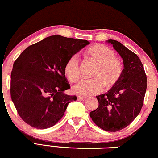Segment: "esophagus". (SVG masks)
I'll list each match as a JSON object with an SVG mask.
<instances>
[{"label":"esophagus","instance_id":"esophagus-1","mask_svg":"<svg viewBox=\"0 0 158 158\" xmlns=\"http://www.w3.org/2000/svg\"><path fill=\"white\" fill-rule=\"evenodd\" d=\"M77 99L79 100H82V101H84L87 99V98H85V97H81V96H78L77 97Z\"/></svg>","mask_w":158,"mask_h":158}]
</instances>
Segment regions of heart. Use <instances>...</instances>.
<instances>
[{"label":"heart","instance_id":"heart-1","mask_svg":"<svg viewBox=\"0 0 158 158\" xmlns=\"http://www.w3.org/2000/svg\"><path fill=\"white\" fill-rule=\"evenodd\" d=\"M87 58L95 65L91 80H82L74 85L73 91L81 97H89L102 92L104 86L111 89L121 79L123 68L121 61L116 58L114 51L104 44H95L85 51ZM65 73L72 81H76L80 77V65L78 58L73 56L64 68Z\"/></svg>","mask_w":158,"mask_h":158}]
</instances>
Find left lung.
Segmentation results:
<instances>
[{
	"label": "left lung",
	"instance_id": "obj_1",
	"mask_svg": "<svg viewBox=\"0 0 158 158\" xmlns=\"http://www.w3.org/2000/svg\"><path fill=\"white\" fill-rule=\"evenodd\" d=\"M108 43L123 60V72L120 81L107 93L96 96L99 105L90 113L93 121L102 129L117 132L132 123L142 108L147 78L143 66L135 53L114 40Z\"/></svg>",
	"mask_w": 158,
	"mask_h": 158
}]
</instances>
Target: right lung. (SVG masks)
Wrapping results in <instances>:
<instances>
[{"label": "right lung", "mask_w": 158, "mask_h": 158, "mask_svg": "<svg viewBox=\"0 0 158 158\" xmlns=\"http://www.w3.org/2000/svg\"><path fill=\"white\" fill-rule=\"evenodd\" d=\"M90 42L59 35L47 37L26 48L15 61L10 94L21 119L31 127L47 129L63 116L75 95L65 78V65L69 58Z\"/></svg>", "instance_id": "right-lung-1"}]
</instances>
